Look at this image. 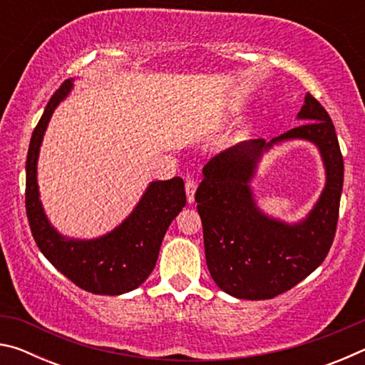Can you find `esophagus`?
Listing matches in <instances>:
<instances>
[{
    "instance_id": "1",
    "label": "esophagus",
    "mask_w": 365,
    "mask_h": 365,
    "mask_svg": "<svg viewBox=\"0 0 365 365\" xmlns=\"http://www.w3.org/2000/svg\"><path fill=\"white\" fill-rule=\"evenodd\" d=\"M195 191H196V182L193 178H187V182H185V193H187L188 202L195 201Z\"/></svg>"
}]
</instances>
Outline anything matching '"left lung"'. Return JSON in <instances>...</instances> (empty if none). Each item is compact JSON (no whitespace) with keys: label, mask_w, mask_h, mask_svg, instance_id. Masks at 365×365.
Segmentation results:
<instances>
[{"label":"left lung","mask_w":365,"mask_h":365,"mask_svg":"<svg viewBox=\"0 0 365 365\" xmlns=\"http://www.w3.org/2000/svg\"><path fill=\"white\" fill-rule=\"evenodd\" d=\"M304 123L265 143L264 138L228 148L202 169L195 201L202 222L207 269L225 293L240 299H270L316 270L335 238L343 190V156L329 113L311 93ZM302 138L323 153L327 185L309 217L298 226L267 220L252 202L247 182L260 153L282 139Z\"/></svg>","instance_id":"1"}]
</instances>
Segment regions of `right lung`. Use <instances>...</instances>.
I'll return each mask as SVG.
<instances>
[{"mask_svg":"<svg viewBox=\"0 0 365 365\" xmlns=\"http://www.w3.org/2000/svg\"><path fill=\"white\" fill-rule=\"evenodd\" d=\"M71 86V80H66L54 91L30 138L26 164L29 225L43 256L78 288L95 294H122L140 287L153 272L170 222L187 205L185 185L180 177L153 182L130 217L106 237L91 242L61 237L49 225L38 200L36 159L49 117Z\"/></svg>","mask_w":365,"mask_h":365,"instance_id":"right-lung-1","label":"right lung"}]
</instances>
